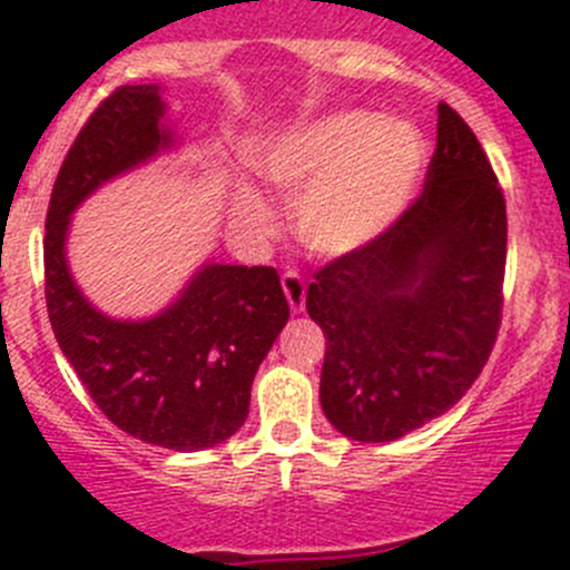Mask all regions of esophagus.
Wrapping results in <instances>:
<instances>
[{
  "label": "esophagus",
  "instance_id": "obj_1",
  "mask_svg": "<svg viewBox=\"0 0 570 570\" xmlns=\"http://www.w3.org/2000/svg\"><path fill=\"white\" fill-rule=\"evenodd\" d=\"M281 286H284V295H286V301H289L292 314H303V308H306V284H303L301 275L284 273Z\"/></svg>",
  "mask_w": 570,
  "mask_h": 570
}]
</instances>
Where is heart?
<instances>
[{"label": "heart", "instance_id": "obj_1", "mask_svg": "<svg viewBox=\"0 0 570 570\" xmlns=\"http://www.w3.org/2000/svg\"><path fill=\"white\" fill-rule=\"evenodd\" d=\"M428 146L407 120L333 112L275 137L258 174L297 198L295 232L317 256L338 258L375 245L405 215L422 184ZM234 212L248 226L273 223V206L239 184Z\"/></svg>", "mask_w": 570, "mask_h": 570}]
</instances>
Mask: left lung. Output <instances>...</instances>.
I'll return each instance as SVG.
<instances>
[{
    "label": "left lung",
    "instance_id": "8db88e82",
    "mask_svg": "<svg viewBox=\"0 0 570 570\" xmlns=\"http://www.w3.org/2000/svg\"><path fill=\"white\" fill-rule=\"evenodd\" d=\"M504 195L474 131L439 105L416 204L370 248L336 258L306 292L327 338V422L386 444L450 411L480 377L502 320Z\"/></svg>",
    "mask_w": 570,
    "mask_h": 570
}]
</instances>
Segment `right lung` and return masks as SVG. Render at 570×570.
Listing matches in <instances>:
<instances>
[{
    "instance_id": "obj_1",
    "label": "right lung",
    "mask_w": 570,
    "mask_h": 570,
    "mask_svg": "<svg viewBox=\"0 0 570 570\" xmlns=\"http://www.w3.org/2000/svg\"><path fill=\"white\" fill-rule=\"evenodd\" d=\"M163 85H124L73 140L46 215L43 269L51 331L115 428L146 444L198 452L248 419L258 364L289 320L273 267L204 262L151 317H109L68 267L71 217L96 189L176 151Z\"/></svg>"
}]
</instances>
